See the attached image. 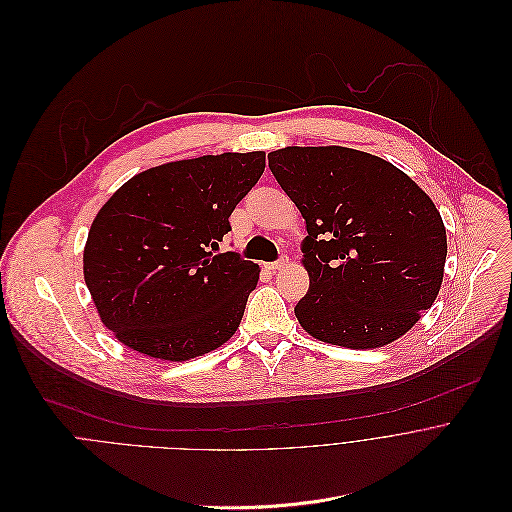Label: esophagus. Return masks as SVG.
<instances>
[{
	"instance_id": "obj_1",
	"label": "esophagus",
	"mask_w": 512,
	"mask_h": 512,
	"mask_svg": "<svg viewBox=\"0 0 512 512\" xmlns=\"http://www.w3.org/2000/svg\"><path fill=\"white\" fill-rule=\"evenodd\" d=\"M288 264V258L286 256H282L280 260H276V262H270V264H266V268L270 270V272H276V270H282L284 266Z\"/></svg>"
}]
</instances>
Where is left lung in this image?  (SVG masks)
Here are the masks:
<instances>
[{"label": "left lung", "instance_id": "left-lung-1", "mask_svg": "<svg viewBox=\"0 0 512 512\" xmlns=\"http://www.w3.org/2000/svg\"><path fill=\"white\" fill-rule=\"evenodd\" d=\"M268 167L306 222L309 292L294 306L311 337L389 345L434 304L448 254L430 195L389 161L347 147H284Z\"/></svg>", "mask_w": 512, "mask_h": 512}]
</instances>
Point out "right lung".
Returning <instances> with one entry per match:
<instances>
[{"label":"right lung","instance_id":"obj_1","mask_svg":"<svg viewBox=\"0 0 512 512\" xmlns=\"http://www.w3.org/2000/svg\"><path fill=\"white\" fill-rule=\"evenodd\" d=\"M264 167V151L173 161L131 177L100 208L84 246V282L123 345L187 361L236 333L260 268L214 250Z\"/></svg>","mask_w":512,"mask_h":512}]
</instances>
